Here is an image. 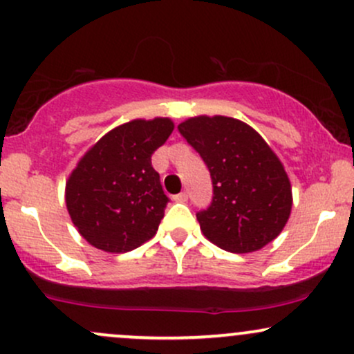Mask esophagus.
Wrapping results in <instances>:
<instances>
[{
	"label": "esophagus",
	"mask_w": 354,
	"mask_h": 354,
	"mask_svg": "<svg viewBox=\"0 0 354 354\" xmlns=\"http://www.w3.org/2000/svg\"><path fill=\"white\" fill-rule=\"evenodd\" d=\"M172 198L176 202H187L189 196H187V192H180V194H177V196H174Z\"/></svg>",
	"instance_id": "34e87169"
}]
</instances>
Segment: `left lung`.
Returning a JSON list of instances; mask_svg holds the SVG:
<instances>
[{
  "instance_id": "left-lung-1",
  "label": "left lung",
  "mask_w": 354,
  "mask_h": 354,
  "mask_svg": "<svg viewBox=\"0 0 354 354\" xmlns=\"http://www.w3.org/2000/svg\"><path fill=\"white\" fill-rule=\"evenodd\" d=\"M212 177L214 197L197 214L217 248L245 254L276 239L291 216L292 190L283 162L251 125L222 115H198L178 125Z\"/></svg>"
}]
</instances>
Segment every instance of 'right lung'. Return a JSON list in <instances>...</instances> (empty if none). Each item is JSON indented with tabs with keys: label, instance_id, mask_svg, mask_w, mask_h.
<instances>
[{
	"label": "right lung",
	"instance_id": "add662e5",
	"mask_svg": "<svg viewBox=\"0 0 354 354\" xmlns=\"http://www.w3.org/2000/svg\"><path fill=\"white\" fill-rule=\"evenodd\" d=\"M174 130L167 117L127 122L85 152L65 187L66 209L93 248L120 254L156 236L169 198L152 153Z\"/></svg>",
	"mask_w": 354,
	"mask_h": 354
}]
</instances>
